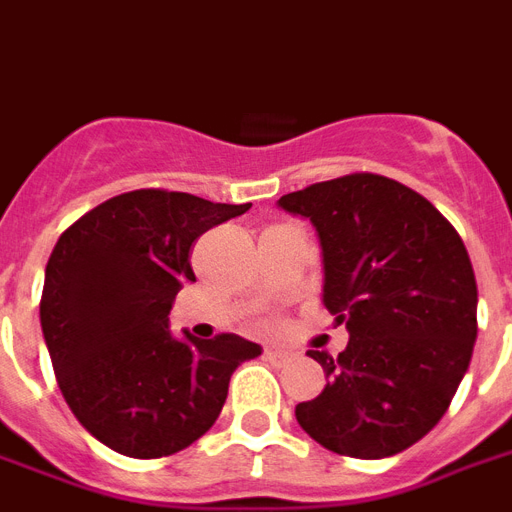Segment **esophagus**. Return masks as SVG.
I'll return each instance as SVG.
<instances>
[{
    "label": "esophagus",
    "mask_w": 512,
    "mask_h": 512,
    "mask_svg": "<svg viewBox=\"0 0 512 512\" xmlns=\"http://www.w3.org/2000/svg\"><path fill=\"white\" fill-rule=\"evenodd\" d=\"M292 357H294V352H289V350H265V360L273 365L292 363Z\"/></svg>",
    "instance_id": "esophagus-1"
}]
</instances>
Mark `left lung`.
<instances>
[{
	"instance_id": "left-lung-1",
	"label": "left lung",
	"mask_w": 512,
	"mask_h": 512,
	"mask_svg": "<svg viewBox=\"0 0 512 512\" xmlns=\"http://www.w3.org/2000/svg\"><path fill=\"white\" fill-rule=\"evenodd\" d=\"M313 223L323 305L344 323L339 355L307 350L326 389L299 402V426L326 450L378 460L429 434L458 392L476 344V276L463 239L400 181L352 173L278 199Z\"/></svg>"
}]
</instances>
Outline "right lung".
Returning <instances> with one entry per match:
<instances>
[{"mask_svg": "<svg viewBox=\"0 0 512 512\" xmlns=\"http://www.w3.org/2000/svg\"><path fill=\"white\" fill-rule=\"evenodd\" d=\"M252 205L184 191L118 194L57 239L44 273L41 331L81 426L128 458H165L207 434L231 373L263 352L236 334L173 336L170 307L194 281L189 249Z\"/></svg>", "mask_w": 512, "mask_h": 512, "instance_id": "obj_1", "label": "right lung"}]
</instances>
